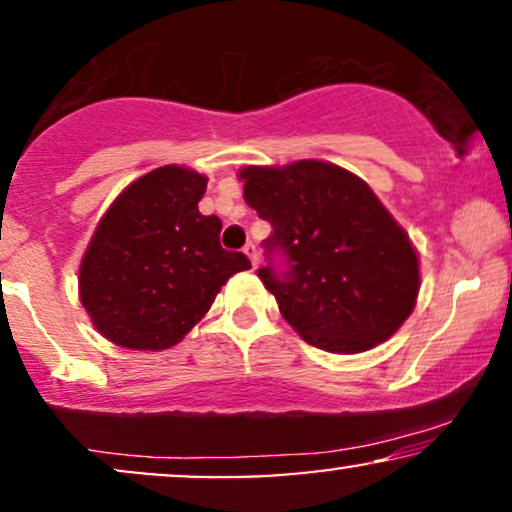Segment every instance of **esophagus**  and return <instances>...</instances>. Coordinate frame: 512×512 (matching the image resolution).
<instances>
[{
  "instance_id": "obj_1",
  "label": "esophagus",
  "mask_w": 512,
  "mask_h": 512,
  "mask_svg": "<svg viewBox=\"0 0 512 512\" xmlns=\"http://www.w3.org/2000/svg\"><path fill=\"white\" fill-rule=\"evenodd\" d=\"M243 252H245V255H248V260H250L252 267H257V262H260V260H257V248H255V243L245 245Z\"/></svg>"
}]
</instances>
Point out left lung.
I'll list each match as a JSON object with an SVG mask.
<instances>
[{
	"instance_id": "1",
	"label": "left lung",
	"mask_w": 512,
	"mask_h": 512,
	"mask_svg": "<svg viewBox=\"0 0 512 512\" xmlns=\"http://www.w3.org/2000/svg\"><path fill=\"white\" fill-rule=\"evenodd\" d=\"M243 197L272 223L257 276L308 344L358 354L390 339L419 296L414 245L358 175L327 161L248 166ZM287 269L273 267V255Z\"/></svg>"
}]
</instances>
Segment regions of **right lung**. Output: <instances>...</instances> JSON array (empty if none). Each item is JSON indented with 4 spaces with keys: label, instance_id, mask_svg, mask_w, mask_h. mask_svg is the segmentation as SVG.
Returning <instances> with one entry per match:
<instances>
[{
    "label": "right lung",
    "instance_id": "obj_1",
    "mask_svg": "<svg viewBox=\"0 0 512 512\" xmlns=\"http://www.w3.org/2000/svg\"><path fill=\"white\" fill-rule=\"evenodd\" d=\"M207 178L161 166L127 185L98 221L79 267L93 327L125 349L163 351L207 315L216 293L250 269L221 248L219 216L199 214Z\"/></svg>",
    "mask_w": 512,
    "mask_h": 512
}]
</instances>
